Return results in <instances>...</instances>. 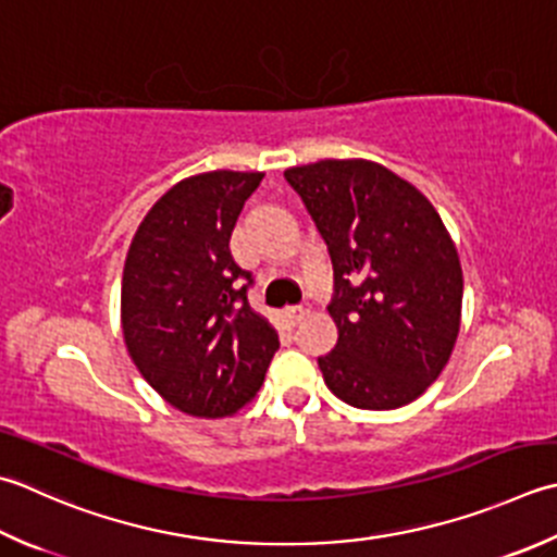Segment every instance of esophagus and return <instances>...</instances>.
<instances>
[{
    "instance_id": "esophagus-1",
    "label": "esophagus",
    "mask_w": 557,
    "mask_h": 557,
    "mask_svg": "<svg viewBox=\"0 0 557 557\" xmlns=\"http://www.w3.org/2000/svg\"><path fill=\"white\" fill-rule=\"evenodd\" d=\"M309 313V309L307 307H294V309H289L287 311V315H289V321L294 323V325H297L301 319H304V315H307Z\"/></svg>"
}]
</instances>
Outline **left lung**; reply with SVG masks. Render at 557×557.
Returning <instances> with one entry per match:
<instances>
[{
  "mask_svg": "<svg viewBox=\"0 0 557 557\" xmlns=\"http://www.w3.org/2000/svg\"><path fill=\"white\" fill-rule=\"evenodd\" d=\"M329 246L333 352L319 367L333 394L362 410L422 396L449 362L461 321L459 253L424 195L364 159L285 171Z\"/></svg>",
  "mask_w": 557,
  "mask_h": 557,
  "instance_id": "obj_1",
  "label": "left lung"
}]
</instances>
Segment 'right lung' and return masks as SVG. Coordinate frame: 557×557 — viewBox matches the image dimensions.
Masks as SVG:
<instances>
[{
    "label": "right lung",
    "instance_id": "1",
    "mask_svg": "<svg viewBox=\"0 0 557 557\" xmlns=\"http://www.w3.org/2000/svg\"><path fill=\"white\" fill-rule=\"evenodd\" d=\"M263 173L210 171L173 185L147 212L123 272V335L139 374L195 418H224L258 394L277 352L248 307L253 285L228 250Z\"/></svg>",
    "mask_w": 557,
    "mask_h": 557
}]
</instances>
